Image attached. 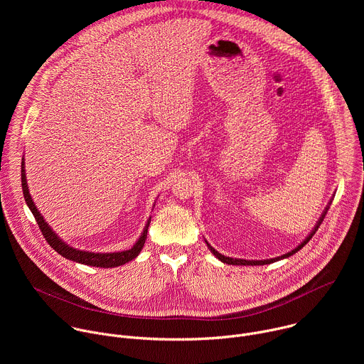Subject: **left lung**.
<instances>
[{
	"instance_id": "left-lung-1",
	"label": "left lung",
	"mask_w": 364,
	"mask_h": 364,
	"mask_svg": "<svg viewBox=\"0 0 364 364\" xmlns=\"http://www.w3.org/2000/svg\"><path fill=\"white\" fill-rule=\"evenodd\" d=\"M327 210H328V207L326 209V212L321 215V218H320V220H318V223L316 225V228H314V230L311 232L306 237H305V240L301 243V245H298L295 249H292L291 252H288V253H285V255H282V256H278V257H274V259H265V261H246V259H236V257H229V256H225V255H222V253H219L215 247H212L210 245H209V242L205 240V243H207V246H209V249H210V252L219 259V261H222L223 264H228V265H268V264H274V262H277V261H279V259H284V257H288V256H291V255H294V253H296L301 247H304L309 240H311V237H313L314 235H316V232L318 230V228H320V225H321V222L324 220V218H326V215H327Z\"/></svg>"
}]
</instances>
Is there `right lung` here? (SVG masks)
Wrapping results in <instances>:
<instances>
[{
    "instance_id": "add662e5",
    "label": "right lung",
    "mask_w": 364,
    "mask_h": 364,
    "mask_svg": "<svg viewBox=\"0 0 364 364\" xmlns=\"http://www.w3.org/2000/svg\"><path fill=\"white\" fill-rule=\"evenodd\" d=\"M21 186H23V194H24V198H26V203L28 205V209L31 210L44 239L47 240V243L53 247L59 255H62L63 257L66 259H70V261L73 262H77V264H83V265H89V267H96V268H115V267H121L129 261H132V259H135L144 243H145V239H146V232H148V226H149V222L151 219L148 220L141 237L136 240V243L128 249V250H122V252H114V253H93V252H85V250H79V249H75L69 245H66L53 230L50 229V226L44 222L43 216L40 215V212L37 210V207L28 193V187H27V180H26V170H24V159H23V163H21Z\"/></svg>"
}]
</instances>
